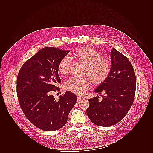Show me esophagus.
Masks as SVG:
<instances>
[{
  "instance_id": "1",
  "label": "esophagus",
  "mask_w": 153,
  "mask_h": 153,
  "mask_svg": "<svg viewBox=\"0 0 153 153\" xmlns=\"http://www.w3.org/2000/svg\"><path fill=\"white\" fill-rule=\"evenodd\" d=\"M83 99V97H77V100H78V101H81V100H82Z\"/></svg>"
}]
</instances>
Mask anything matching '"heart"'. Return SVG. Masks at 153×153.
<instances>
[{
  "mask_svg": "<svg viewBox=\"0 0 153 153\" xmlns=\"http://www.w3.org/2000/svg\"><path fill=\"white\" fill-rule=\"evenodd\" d=\"M74 57L85 64L83 75L88 77H72L64 82V88L66 91L81 95L89 88L91 79L95 85L102 83L108 78L111 70L110 64L103 58L102 55L91 47H81L74 51ZM70 68V60L68 56L61 58L58 64V70L62 75L68 73Z\"/></svg>",
  "mask_w": 153,
  "mask_h": 153,
  "instance_id": "obj_1",
  "label": "heart"
}]
</instances>
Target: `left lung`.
Listing matches in <instances>:
<instances>
[{
  "mask_svg": "<svg viewBox=\"0 0 153 153\" xmlns=\"http://www.w3.org/2000/svg\"><path fill=\"white\" fill-rule=\"evenodd\" d=\"M110 57L109 76L95 90L99 94L104 92L105 95L101 101L99 97L89 99L86 110L91 121L103 127L114 125L124 118L134 102L136 87L135 71L129 60L114 48Z\"/></svg>",
  "mask_w": 153,
  "mask_h": 153,
  "instance_id": "8db88e82",
  "label": "left lung"
}]
</instances>
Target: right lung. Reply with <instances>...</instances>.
<instances>
[{"label":"right lung","instance_id":"obj_1","mask_svg":"<svg viewBox=\"0 0 153 153\" xmlns=\"http://www.w3.org/2000/svg\"><path fill=\"white\" fill-rule=\"evenodd\" d=\"M70 51L44 47L22 65L17 77V95L23 112L33 125L46 131L60 129L77 97L69 91L56 100L53 95L60 89L58 64Z\"/></svg>","mask_w":153,"mask_h":153}]
</instances>
